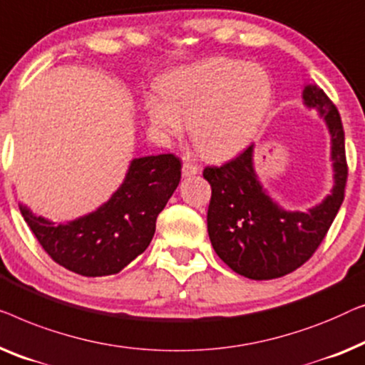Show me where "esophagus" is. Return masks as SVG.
I'll return each mask as SVG.
<instances>
[{"label":"esophagus","mask_w":365,"mask_h":365,"mask_svg":"<svg viewBox=\"0 0 365 365\" xmlns=\"http://www.w3.org/2000/svg\"><path fill=\"white\" fill-rule=\"evenodd\" d=\"M198 172H200L198 165H195V163L188 162V160H185V162H183V168H182L183 177H193V175H197Z\"/></svg>","instance_id":"34e87169"}]
</instances>
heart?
Wrapping results in <instances>:
<instances>
[{"mask_svg":"<svg viewBox=\"0 0 365 365\" xmlns=\"http://www.w3.org/2000/svg\"><path fill=\"white\" fill-rule=\"evenodd\" d=\"M145 101L147 119L163 140L188 124L195 147L210 158L233 155L263 124L274 97L268 71L245 61L215 58L173 69Z\"/></svg>","mask_w":365,"mask_h":365,"instance_id":"1","label":"heart"}]
</instances>
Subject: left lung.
<instances>
[{
  "label": "left lung",
  "instance_id": "1",
  "mask_svg": "<svg viewBox=\"0 0 365 365\" xmlns=\"http://www.w3.org/2000/svg\"><path fill=\"white\" fill-rule=\"evenodd\" d=\"M302 99L324 117L331 133L334 188L309 212H286L261 187L253 167V145L220 167H205L212 187L208 235L217 255L250 279H274L299 268L319 248L344 200L347 182L344 127L337 107L317 86Z\"/></svg>",
  "mask_w": 365,
  "mask_h": 365
}]
</instances>
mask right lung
<instances>
[{"label": "right lung", "instance_id": "add662e5", "mask_svg": "<svg viewBox=\"0 0 365 365\" xmlns=\"http://www.w3.org/2000/svg\"><path fill=\"white\" fill-rule=\"evenodd\" d=\"M180 177L182 162L173 153L133 158L119 190L86 217L54 225L23 205L19 210L56 263L87 278L109 276L147 250L158 213L175 192Z\"/></svg>", "mask_w": 365, "mask_h": 365}]
</instances>
